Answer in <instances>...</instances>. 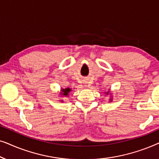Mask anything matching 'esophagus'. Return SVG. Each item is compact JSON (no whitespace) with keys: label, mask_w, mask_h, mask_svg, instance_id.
<instances>
[{"label":"esophagus","mask_w":159,"mask_h":159,"mask_svg":"<svg viewBox=\"0 0 159 159\" xmlns=\"http://www.w3.org/2000/svg\"><path fill=\"white\" fill-rule=\"evenodd\" d=\"M88 85H90V84H88Z\"/></svg>","instance_id":"obj_1"}]
</instances>
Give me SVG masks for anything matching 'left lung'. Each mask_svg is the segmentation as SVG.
I'll list each match as a JSON object with an SVG mask.
<instances>
[{"instance_id": "8db88e82", "label": "left lung", "mask_w": 159, "mask_h": 159, "mask_svg": "<svg viewBox=\"0 0 159 159\" xmlns=\"http://www.w3.org/2000/svg\"><path fill=\"white\" fill-rule=\"evenodd\" d=\"M108 93H107V94H108Z\"/></svg>"}]
</instances>
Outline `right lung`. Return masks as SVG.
Wrapping results in <instances>:
<instances>
[{
  "mask_svg": "<svg viewBox=\"0 0 159 159\" xmlns=\"http://www.w3.org/2000/svg\"><path fill=\"white\" fill-rule=\"evenodd\" d=\"M71 91V89H69V88H66V89H63L62 90V95H68V93L70 92Z\"/></svg>",
  "mask_w": 159,
  "mask_h": 159,
  "instance_id": "obj_1",
  "label": "right lung"
}]
</instances>
